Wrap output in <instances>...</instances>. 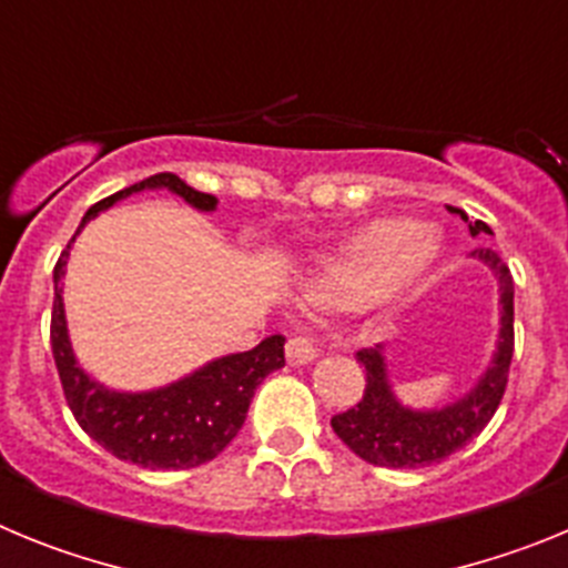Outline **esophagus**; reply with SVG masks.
Here are the masks:
<instances>
[{
	"instance_id": "34e87169",
	"label": "esophagus",
	"mask_w": 568,
	"mask_h": 568,
	"mask_svg": "<svg viewBox=\"0 0 568 568\" xmlns=\"http://www.w3.org/2000/svg\"><path fill=\"white\" fill-rule=\"evenodd\" d=\"M315 358H318V349H315V344L310 338H304V335H293V338L287 341L290 366L310 364V361H315Z\"/></svg>"
}]
</instances>
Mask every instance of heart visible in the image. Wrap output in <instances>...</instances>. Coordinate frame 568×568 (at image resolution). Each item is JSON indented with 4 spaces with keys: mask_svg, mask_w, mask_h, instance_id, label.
<instances>
[{
    "mask_svg": "<svg viewBox=\"0 0 568 568\" xmlns=\"http://www.w3.org/2000/svg\"><path fill=\"white\" fill-rule=\"evenodd\" d=\"M444 255V239L433 224L378 219L361 227L338 255L324 261L315 295L324 304L361 307L395 295L424 278Z\"/></svg>",
    "mask_w": 568,
    "mask_h": 568,
    "instance_id": "b5f03b06",
    "label": "heart"
}]
</instances>
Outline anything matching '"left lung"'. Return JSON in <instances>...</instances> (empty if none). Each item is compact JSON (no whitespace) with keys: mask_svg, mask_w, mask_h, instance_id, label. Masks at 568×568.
Listing matches in <instances>:
<instances>
[{"mask_svg":"<svg viewBox=\"0 0 568 568\" xmlns=\"http://www.w3.org/2000/svg\"><path fill=\"white\" fill-rule=\"evenodd\" d=\"M464 222H469L460 213ZM469 233L475 239H486L491 230L484 222H469ZM475 258L484 261L500 284V333L498 349L491 355L486 373L471 386L464 398L438 409H413L398 400L386 373L384 346L358 349L355 358L366 369L364 398L335 415L333 429L358 458L389 469H415V466L440 464L453 453L464 449L471 438H478L480 429L491 420L504 398L506 381H509L511 353H515V284L509 267L500 255L489 247L475 250Z\"/></svg>","mask_w":568,"mask_h":568,"instance_id":"1","label":"left lung"}]
</instances>
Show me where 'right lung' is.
Instances as JSON below:
<instances>
[{
	"label": "right lung",
	"mask_w": 568,
	"mask_h": 568,
	"mask_svg": "<svg viewBox=\"0 0 568 568\" xmlns=\"http://www.w3.org/2000/svg\"><path fill=\"white\" fill-rule=\"evenodd\" d=\"M142 190H170L202 213H213L219 204L215 195L199 193L175 173H155L93 204L84 213L77 235L102 210ZM77 235L70 239V244L77 241ZM70 244L68 250H62L53 267L50 346H53V361H57L59 381H62L73 418L110 455L148 466V469H193L213 460L244 426L255 386L273 369L284 366V335H270L247 353L222 355L159 389H148V393L108 389L84 373L70 346L62 304V278Z\"/></svg>",
	"instance_id": "add662e5"
}]
</instances>
